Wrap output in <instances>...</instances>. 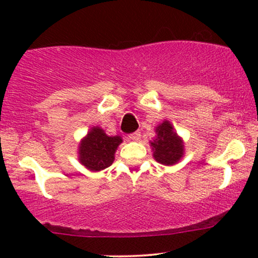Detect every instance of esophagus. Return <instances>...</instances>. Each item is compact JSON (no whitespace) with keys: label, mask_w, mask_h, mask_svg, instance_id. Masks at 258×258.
Masks as SVG:
<instances>
[{"label":"esophagus","mask_w":258,"mask_h":258,"mask_svg":"<svg viewBox=\"0 0 258 258\" xmlns=\"http://www.w3.org/2000/svg\"><path fill=\"white\" fill-rule=\"evenodd\" d=\"M128 138L132 139V141H138V139L141 138V132L136 131V132H133V133H130Z\"/></svg>","instance_id":"34e87169"}]
</instances>
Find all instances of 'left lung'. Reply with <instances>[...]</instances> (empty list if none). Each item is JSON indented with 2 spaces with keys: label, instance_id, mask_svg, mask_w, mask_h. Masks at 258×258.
Returning a JSON list of instances; mask_svg holds the SVG:
<instances>
[{
  "label": "left lung",
  "instance_id": "1",
  "mask_svg": "<svg viewBox=\"0 0 258 258\" xmlns=\"http://www.w3.org/2000/svg\"><path fill=\"white\" fill-rule=\"evenodd\" d=\"M158 137L150 143L154 150V158L160 164L173 165L183 156V143L180 138L173 132L168 121L156 128Z\"/></svg>",
  "mask_w": 258,
  "mask_h": 258
}]
</instances>
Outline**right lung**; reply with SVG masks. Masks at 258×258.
Listing matches in <instances>:
<instances>
[{
  "instance_id": "add662e5",
  "label": "right lung",
  "mask_w": 258,
  "mask_h": 258,
  "mask_svg": "<svg viewBox=\"0 0 258 258\" xmlns=\"http://www.w3.org/2000/svg\"><path fill=\"white\" fill-rule=\"evenodd\" d=\"M122 142L119 136L109 137L99 127H93L79 148L80 161L92 171L109 167L114 161V153Z\"/></svg>"
}]
</instances>
